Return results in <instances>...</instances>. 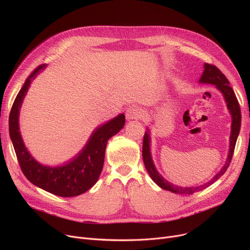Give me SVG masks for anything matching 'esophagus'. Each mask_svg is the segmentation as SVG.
I'll use <instances>...</instances> for the list:
<instances>
[{"label": "esophagus", "mask_w": 250, "mask_h": 250, "mask_svg": "<svg viewBox=\"0 0 250 250\" xmlns=\"http://www.w3.org/2000/svg\"><path fill=\"white\" fill-rule=\"evenodd\" d=\"M141 116H142V111L137 106H129L125 111V117L128 122L139 120V118H141Z\"/></svg>", "instance_id": "esophagus-1"}]
</instances>
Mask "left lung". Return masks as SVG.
I'll return each instance as SVG.
<instances>
[{"instance_id": "obj_1", "label": "left lung", "mask_w": 250, "mask_h": 250, "mask_svg": "<svg viewBox=\"0 0 250 250\" xmlns=\"http://www.w3.org/2000/svg\"><path fill=\"white\" fill-rule=\"evenodd\" d=\"M204 73L200 79V83H205V84H212L215 85L216 88L221 92L224 96V99L227 103V107L229 109V112L232 116V125H231V135H230V146H229V154L227 157V160L225 165L222 167L220 170V172H218L211 180L208 182L205 183L203 186L199 187H192V188H181L175 185H172V183L168 182L167 180L164 179L162 175L159 174V172L157 171V169L153 163L152 160V156H151V151H150V135H149V129L147 130V133L144 135V140H143V160L144 164H145V167L147 169V171L150 175V177L153 179V181L156 183L157 186H159L161 188L165 190L172 191L174 193H187V194H191L193 192L200 191L218 180L223 174L226 172L227 168L230 165L232 156L234 153L235 145H236V141H237L238 135H239V130L241 126V111H240V106L237 98H236V95L234 93L233 89L230 86V83L228 81V79L225 77V75L223 74L216 65L214 64H209L205 62L204 64Z\"/></svg>"}]
</instances>
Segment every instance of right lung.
Segmentation results:
<instances>
[{"label": "right lung", "instance_id": "add662e5", "mask_svg": "<svg viewBox=\"0 0 250 250\" xmlns=\"http://www.w3.org/2000/svg\"><path fill=\"white\" fill-rule=\"evenodd\" d=\"M46 64H41L26 79L11 108L9 133L23 174L34 186L62 198L82 194L97 182L102 171L105 149L108 140L116 135L125 124V114L97 127L85 147L67 164L58 167L38 163L26 149L19 130V112L31 81Z\"/></svg>", "mask_w": 250, "mask_h": 250}]
</instances>
